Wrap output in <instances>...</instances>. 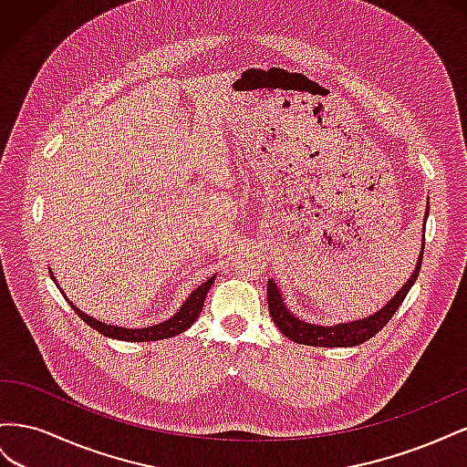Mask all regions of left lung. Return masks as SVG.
I'll return each mask as SVG.
<instances>
[{
    "label": "left lung",
    "mask_w": 467,
    "mask_h": 467,
    "mask_svg": "<svg viewBox=\"0 0 467 467\" xmlns=\"http://www.w3.org/2000/svg\"><path fill=\"white\" fill-rule=\"evenodd\" d=\"M427 216H429V208L425 212V222H427ZM422 251H425V239H422L419 261H417V266H415L411 278L405 282L401 290L395 294L393 298L379 309V312L364 317V319L329 325V327H325V325H314V323L302 321L286 307L285 300H282V294H280L278 286L275 285L273 278H268V282H266L268 312H271V317L276 323L280 333H285L294 343H302V345H309V347H357V345H362L364 341L372 338L391 319V316L398 312V307L401 306L405 296L409 294V290H411V286L415 285V280L419 276L420 263H422Z\"/></svg>",
    "instance_id": "left-lung-1"
}]
</instances>
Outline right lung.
I'll use <instances>...</instances> for the list:
<instances>
[{"label": "right lung", "mask_w": 467, "mask_h": 467, "mask_svg": "<svg viewBox=\"0 0 467 467\" xmlns=\"http://www.w3.org/2000/svg\"><path fill=\"white\" fill-rule=\"evenodd\" d=\"M52 276V273H50ZM216 275L210 276L206 282H202V285L192 290L189 298L185 300V304L181 306L179 312L175 316L169 317L167 321L163 323H158V325H151V327H142V329H130V327H119V325H107L103 321H99L91 316H88L86 312H81L79 307H76L72 302H69L67 298V304L74 307V312L86 321L91 329L99 331L101 335L109 337V338H119V341H132V343H144V341H160V338H169V337H175L182 331H187L191 325L199 319L202 307H204V300H206V294L212 286V282H214ZM52 280L56 282V278L52 276ZM58 286V285H56ZM60 288V286H58Z\"/></svg>", "instance_id": "right-lung-1"}]
</instances>
